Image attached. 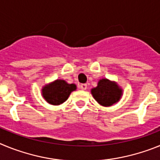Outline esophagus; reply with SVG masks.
<instances>
[{
	"mask_svg": "<svg viewBox=\"0 0 160 160\" xmlns=\"http://www.w3.org/2000/svg\"><path fill=\"white\" fill-rule=\"evenodd\" d=\"M78 88H79V89H81L82 90H87V84H79Z\"/></svg>",
	"mask_w": 160,
	"mask_h": 160,
	"instance_id": "1",
	"label": "esophagus"
}]
</instances>
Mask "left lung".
Segmentation results:
<instances>
[{
    "instance_id": "8db88e82",
    "label": "left lung",
    "mask_w": 160,
    "mask_h": 160,
    "mask_svg": "<svg viewBox=\"0 0 160 160\" xmlns=\"http://www.w3.org/2000/svg\"><path fill=\"white\" fill-rule=\"evenodd\" d=\"M90 92L99 105L108 107L121 99L123 90L116 82L104 78L98 82L97 87L91 89Z\"/></svg>"
}]
</instances>
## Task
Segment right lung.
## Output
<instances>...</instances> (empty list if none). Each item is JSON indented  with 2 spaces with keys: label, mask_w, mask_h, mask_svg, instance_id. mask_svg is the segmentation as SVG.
Listing matches in <instances>:
<instances>
[{
  "label": "right lung",
  "mask_w": 160,
  "mask_h": 160,
  "mask_svg": "<svg viewBox=\"0 0 160 160\" xmlns=\"http://www.w3.org/2000/svg\"><path fill=\"white\" fill-rule=\"evenodd\" d=\"M75 84H69L62 79H57L46 84L42 89V95L49 104L58 106L68 99L71 92L76 90Z\"/></svg>",
  "instance_id": "obj_1"
}]
</instances>
